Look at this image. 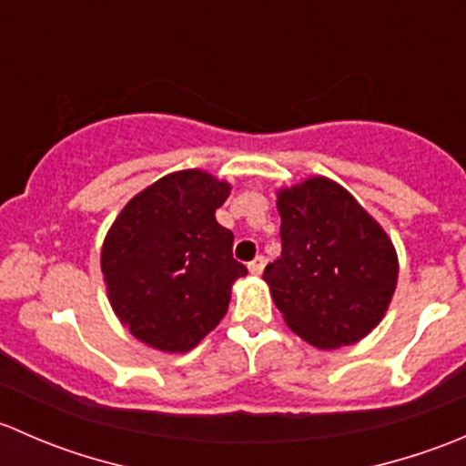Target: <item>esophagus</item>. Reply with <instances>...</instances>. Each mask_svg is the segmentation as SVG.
I'll use <instances>...</instances> for the list:
<instances>
[{"instance_id":"1","label":"esophagus","mask_w":466,"mask_h":466,"mask_svg":"<svg viewBox=\"0 0 466 466\" xmlns=\"http://www.w3.org/2000/svg\"><path fill=\"white\" fill-rule=\"evenodd\" d=\"M263 266H266V259H263V257H257L255 261L248 263V270H250L255 277H259L263 272Z\"/></svg>"}]
</instances>
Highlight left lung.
Masks as SVG:
<instances>
[{"label":"left lung","instance_id":"left-lung-1","mask_svg":"<svg viewBox=\"0 0 466 466\" xmlns=\"http://www.w3.org/2000/svg\"><path fill=\"white\" fill-rule=\"evenodd\" d=\"M281 257L263 281L286 327L318 350L356 345L385 318L399 277L392 238L327 176L277 189Z\"/></svg>","mask_w":466,"mask_h":466}]
</instances>
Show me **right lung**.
<instances>
[{"label":"right lung","mask_w":466,"mask_h":466,"mask_svg":"<svg viewBox=\"0 0 466 466\" xmlns=\"http://www.w3.org/2000/svg\"><path fill=\"white\" fill-rule=\"evenodd\" d=\"M229 194L228 180L182 168L135 194L107 229V302L146 347L185 354L228 313L234 281L248 275L232 257L234 234L216 220Z\"/></svg>","instance_id":"obj_1"}]
</instances>
